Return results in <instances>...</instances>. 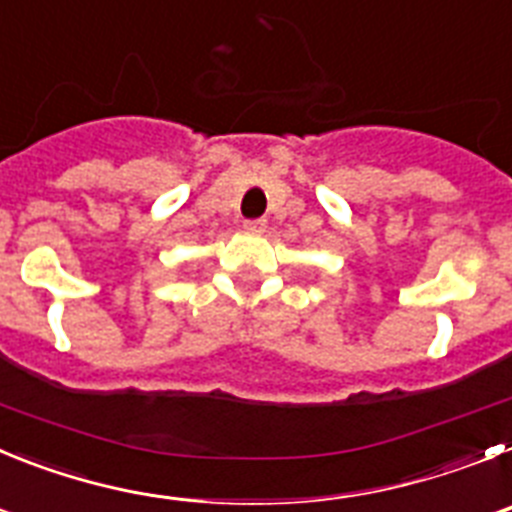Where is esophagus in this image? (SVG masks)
<instances>
[{
    "instance_id": "34e87169",
    "label": "esophagus",
    "mask_w": 512,
    "mask_h": 512,
    "mask_svg": "<svg viewBox=\"0 0 512 512\" xmlns=\"http://www.w3.org/2000/svg\"><path fill=\"white\" fill-rule=\"evenodd\" d=\"M243 228H246L248 233H261V230L266 228V220H261V217H256V220H243Z\"/></svg>"
}]
</instances>
